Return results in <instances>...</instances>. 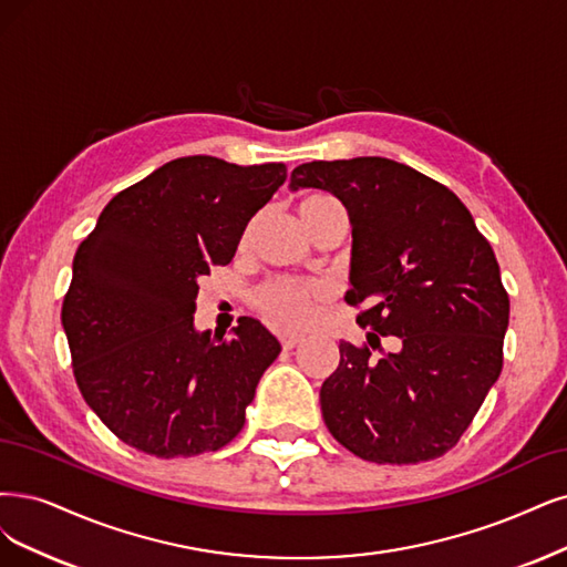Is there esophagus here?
<instances>
[{"instance_id": "obj_1", "label": "esophagus", "mask_w": 567, "mask_h": 567, "mask_svg": "<svg viewBox=\"0 0 567 567\" xmlns=\"http://www.w3.org/2000/svg\"><path fill=\"white\" fill-rule=\"evenodd\" d=\"M301 341H303L301 333H280V343H282V348H287V350L299 346Z\"/></svg>"}]
</instances>
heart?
Segmentation results:
<instances>
[{
	"label": "heart",
	"instance_id": "heart-1",
	"mask_svg": "<svg viewBox=\"0 0 567 567\" xmlns=\"http://www.w3.org/2000/svg\"><path fill=\"white\" fill-rule=\"evenodd\" d=\"M329 207H341L327 194H310L299 200V217L306 224L310 217L324 213ZM324 289L320 285H306L289 278L268 280L257 291V306L268 320L282 327H306L318 316Z\"/></svg>",
	"mask_w": 567,
	"mask_h": 567
}]
</instances>
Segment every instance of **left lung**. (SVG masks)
I'll return each mask as SVG.
<instances>
[{
	"instance_id": "1",
	"label": "left lung",
	"mask_w": 567,
	"mask_h": 567,
	"mask_svg": "<svg viewBox=\"0 0 567 567\" xmlns=\"http://www.w3.org/2000/svg\"><path fill=\"white\" fill-rule=\"evenodd\" d=\"M289 188H322L343 203L346 301L367 306L362 327L402 343L373 360L367 346L341 341V362L320 388L324 425L369 463L444 455L502 371L509 297L491 243L451 188L390 158L303 163Z\"/></svg>"
}]
</instances>
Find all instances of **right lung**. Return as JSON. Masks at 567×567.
I'll list each match as a JSON object with an SVG mask.
<instances>
[{"mask_svg":"<svg viewBox=\"0 0 567 567\" xmlns=\"http://www.w3.org/2000/svg\"><path fill=\"white\" fill-rule=\"evenodd\" d=\"M282 163L184 156L116 194L72 264L62 329L86 404L156 457L219 451L245 425L280 341L255 318L198 331V280L234 259Z\"/></svg>","mask_w":567,"mask_h":567,"instance_id":"1","label":"right lung"}]
</instances>
